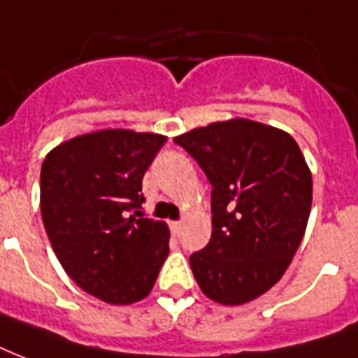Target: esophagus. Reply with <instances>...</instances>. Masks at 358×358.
Wrapping results in <instances>:
<instances>
[{
	"instance_id": "obj_1",
	"label": "esophagus",
	"mask_w": 358,
	"mask_h": 358,
	"mask_svg": "<svg viewBox=\"0 0 358 358\" xmlns=\"http://www.w3.org/2000/svg\"><path fill=\"white\" fill-rule=\"evenodd\" d=\"M170 229L173 235H179L181 231V220H176V222H170Z\"/></svg>"
}]
</instances>
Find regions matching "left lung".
Listing matches in <instances>:
<instances>
[{
	"label": "left lung",
	"mask_w": 358,
	"mask_h": 358,
	"mask_svg": "<svg viewBox=\"0 0 358 358\" xmlns=\"http://www.w3.org/2000/svg\"><path fill=\"white\" fill-rule=\"evenodd\" d=\"M203 170L213 234L190 256L199 289L220 304H245L271 289L292 263L312 207V173L284 130L231 119L173 140Z\"/></svg>",
	"instance_id": "1"
}]
</instances>
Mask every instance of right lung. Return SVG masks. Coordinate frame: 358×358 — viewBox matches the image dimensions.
<instances>
[{"mask_svg":"<svg viewBox=\"0 0 358 358\" xmlns=\"http://www.w3.org/2000/svg\"><path fill=\"white\" fill-rule=\"evenodd\" d=\"M166 136L99 130L52 149L41 168L50 245L76 284L110 304L148 297L170 254V229L143 218L141 179Z\"/></svg>","mask_w":358,"mask_h":358,"instance_id":"right-lung-1","label":"right lung"}]
</instances>
